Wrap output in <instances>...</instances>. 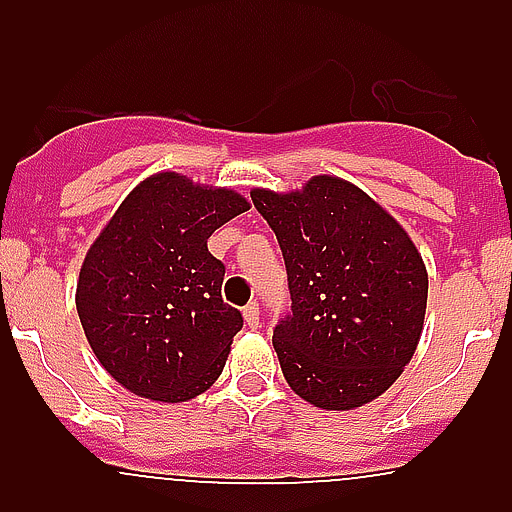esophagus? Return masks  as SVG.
<instances>
[{"label":"esophagus","mask_w":512,"mask_h":512,"mask_svg":"<svg viewBox=\"0 0 512 512\" xmlns=\"http://www.w3.org/2000/svg\"><path fill=\"white\" fill-rule=\"evenodd\" d=\"M242 314H245L247 327H250V329H257V327H260V304H257V302H250V304H247L245 309H242Z\"/></svg>","instance_id":"1"}]
</instances>
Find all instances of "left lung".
Wrapping results in <instances>:
<instances>
[{"instance_id": "8db88e82", "label": "left lung", "mask_w": 512, "mask_h": 512, "mask_svg": "<svg viewBox=\"0 0 512 512\" xmlns=\"http://www.w3.org/2000/svg\"><path fill=\"white\" fill-rule=\"evenodd\" d=\"M250 195L287 267L292 312L272 337L287 384L327 411L379 399L414 356L426 317L428 272L409 232L334 175Z\"/></svg>"}]
</instances>
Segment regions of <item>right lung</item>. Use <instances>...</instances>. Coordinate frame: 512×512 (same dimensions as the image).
Wrapping results in <instances>:
<instances>
[{
  "instance_id": "add662e5",
  "label": "right lung",
  "mask_w": 512,
  "mask_h": 512,
  "mask_svg": "<svg viewBox=\"0 0 512 512\" xmlns=\"http://www.w3.org/2000/svg\"><path fill=\"white\" fill-rule=\"evenodd\" d=\"M245 210L235 190L165 170L128 193L89 247L76 285L81 327L131 394L180 404L223 374L242 314L223 302L225 265L208 237Z\"/></svg>"
}]
</instances>
